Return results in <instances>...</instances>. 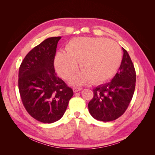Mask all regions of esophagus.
Masks as SVG:
<instances>
[{
  "label": "esophagus",
  "mask_w": 155,
  "mask_h": 155,
  "mask_svg": "<svg viewBox=\"0 0 155 155\" xmlns=\"http://www.w3.org/2000/svg\"><path fill=\"white\" fill-rule=\"evenodd\" d=\"M81 90V88H73V91L74 92H77L78 91H80Z\"/></svg>",
  "instance_id": "34e87169"
}]
</instances>
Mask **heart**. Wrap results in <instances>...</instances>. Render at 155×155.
Returning a JSON list of instances; mask_svg holds the SVG:
<instances>
[{
  "mask_svg": "<svg viewBox=\"0 0 155 155\" xmlns=\"http://www.w3.org/2000/svg\"><path fill=\"white\" fill-rule=\"evenodd\" d=\"M67 52L58 51L54 65L61 77L68 79L79 68L81 72L71 79L74 85L79 86L91 81L101 83L112 78L121 60V50L116 42L100 37H81L70 40Z\"/></svg>",
  "mask_w": 155,
  "mask_h": 155,
  "instance_id": "b5f03b06",
  "label": "heart"
}]
</instances>
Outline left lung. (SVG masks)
<instances>
[{
	"mask_svg": "<svg viewBox=\"0 0 155 155\" xmlns=\"http://www.w3.org/2000/svg\"><path fill=\"white\" fill-rule=\"evenodd\" d=\"M123 58L115 76L109 83L93 89L88 110L97 120L110 121L122 115L130 104L136 85V72L130 56L124 48Z\"/></svg>",
	"mask_w": 155,
	"mask_h": 155,
	"instance_id": "1",
	"label": "left lung"
}]
</instances>
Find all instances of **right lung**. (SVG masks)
<instances>
[{
  "mask_svg": "<svg viewBox=\"0 0 155 155\" xmlns=\"http://www.w3.org/2000/svg\"><path fill=\"white\" fill-rule=\"evenodd\" d=\"M50 37L30 51L18 70V90L28 114L41 122L51 124L64 114L74 93L57 76L54 66L58 41Z\"/></svg>",
  "mask_w": 155,
  "mask_h": 155,
  "instance_id": "1",
  "label": "right lung"
}]
</instances>
